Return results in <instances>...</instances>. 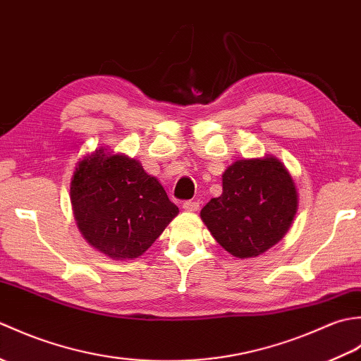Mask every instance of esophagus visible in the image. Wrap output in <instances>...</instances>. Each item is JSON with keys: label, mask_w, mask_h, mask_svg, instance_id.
<instances>
[{"label": "esophagus", "mask_w": 361, "mask_h": 361, "mask_svg": "<svg viewBox=\"0 0 361 361\" xmlns=\"http://www.w3.org/2000/svg\"><path fill=\"white\" fill-rule=\"evenodd\" d=\"M183 209L189 211V212H195V211L200 209V203H198V202H185V203H183Z\"/></svg>", "instance_id": "esophagus-1"}]
</instances>
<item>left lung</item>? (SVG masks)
Returning a JSON list of instances; mask_svg holds the SVG:
<instances>
[{"instance_id": "1", "label": "left lung", "mask_w": 361, "mask_h": 361, "mask_svg": "<svg viewBox=\"0 0 361 361\" xmlns=\"http://www.w3.org/2000/svg\"><path fill=\"white\" fill-rule=\"evenodd\" d=\"M224 192L200 212L203 224L229 255H264L288 233L298 211V189L273 155L237 159L221 175Z\"/></svg>"}]
</instances>
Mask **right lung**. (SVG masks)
I'll list each match as a JSON object with an SVG mask.
<instances>
[{
	"mask_svg": "<svg viewBox=\"0 0 361 361\" xmlns=\"http://www.w3.org/2000/svg\"><path fill=\"white\" fill-rule=\"evenodd\" d=\"M70 197L83 239L113 260L142 256L180 212L140 161L105 147L79 159Z\"/></svg>",
	"mask_w": 361,
	"mask_h": 361,
	"instance_id": "obj_1",
	"label": "right lung"
}]
</instances>
